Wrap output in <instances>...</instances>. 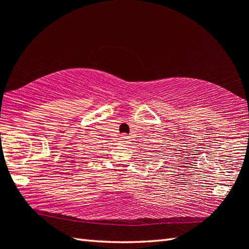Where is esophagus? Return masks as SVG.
<instances>
[{"mask_svg":"<svg viewBox=\"0 0 249 249\" xmlns=\"http://www.w3.org/2000/svg\"><path fill=\"white\" fill-rule=\"evenodd\" d=\"M127 141H128V137L126 136V135H123V136L121 137V144H126V142H127Z\"/></svg>","mask_w":249,"mask_h":249,"instance_id":"esophagus-1","label":"esophagus"}]
</instances>
